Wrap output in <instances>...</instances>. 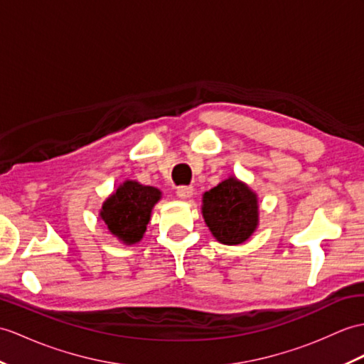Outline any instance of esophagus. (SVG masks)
<instances>
[{
    "label": "esophagus",
    "instance_id": "esophagus-1",
    "mask_svg": "<svg viewBox=\"0 0 364 364\" xmlns=\"http://www.w3.org/2000/svg\"><path fill=\"white\" fill-rule=\"evenodd\" d=\"M192 193H193L192 186H178V188H176V197L181 198V200L191 198Z\"/></svg>",
    "mask_w": 364,
    "mask_h": 364
}]
</instances>
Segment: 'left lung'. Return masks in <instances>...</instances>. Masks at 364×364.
<instances>
[{
    "instance_id": "left-lung-1",
    "label": "left lung",
    "mask_w": 364,
    "mask_h": 364,
    "mask_svg": "<svg viewBox=\"0 0 364 364\" xmlns=\"http://www.w3.org/2000/svg\"><path fill=\"white\" fill-rule=\"evenodd\" d=\"M257 214L256 193L235 178L222 181L203 196V217L220 243H243L256 230Z\"/></svg>"
}]
</instances>
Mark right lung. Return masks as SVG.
<instances>
[{
  "label": "right lung",
  "mask_w": 364,
  "mask_h": 364,
  "mask_svg": "<svg viewBox=\"0 0 364 364\" xmlns=\"http://www.w3.org/2000/svg\"><path fill=\"white\" fill-rule=\"evenodd\" d=\"M161 197V192L151 186L125 181L109 197L100 210V217L109 232L124 243H136L142 239L150 220L151 208Z\"/></svg>",
  "instance_id": "1"
}]
</instances>
